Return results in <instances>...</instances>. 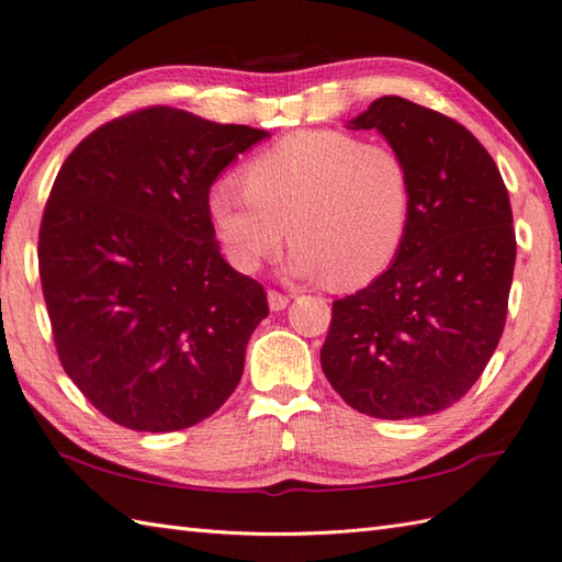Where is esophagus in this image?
<instances>
[{
	"instance_id": "obj_1",
	"label": "esophagus",
	"mask_w": 562,
	"mask_h": 562,
	"mask_svg": "<svg viewBox=\"0 0 562 562\" xmlns=\"http://www.w3.org/2000/svg\"><path fill=\"white\" fill-rule=\"evenodd\" d=\"M286 304H290V296H286V294H280L276 290L268 292V306H270V311H284Z\"/></svg>"
}]
</instances>
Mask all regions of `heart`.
I'll list each match as a JSON object with an SVG mask.
<instances>
[{
  "label": "heart",
  "mask_w": 562,
  "mask_h": 562,
  "mask_svg": "<svg viewBox=\"0 0 562 562\" xmlns=\"http://www.w3.org/2000/svg\"><path fill=\"white\" fill-rule=\"evenodd\" d=\"M244 187L207 193L215 237L241 270H256L286 237L296 278L359 286L393 263L412 217V177L400 155L335 128L278 140L244 169Z\"/></svg>",
  "instance_id": "1"
}]
</instances>
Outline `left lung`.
<instances>
[{
	"label": "left lung",
	"mask_w": 562,
	"mask_h": 562,
	"mask_svg": "<svg viewBox=\"0 0 562 562\" xmlns=\"http://www.w3.org/2000/svg\"><path fill=\"white\" fill-rule=\"evenodd\" d=\"M349 128H375L412 177V217L390 268L333 302L321 367L375 419H416L469 393L501 342L517 241L503 177L450 116L378 98Z\"/></svg>",
	"instance_id": "1"
}]
</instances>
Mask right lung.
Here are the masks:
<instances>
[{"mask_svg": "<svg viewBox=\"0 0 562 562\" xmlns=\"http://www.w3.org/2000/svg\"><path fill=\"white\" fill-rule=\"evenodd\" d=\"M268 136L146 108L64 160L37 241L43 294L64 371L114 424L189 428L239 385L268 299L222 258L207 193Z\"/></svg>", "mask_w": 562, "mask_h": 562, "instance_id": "1", "label": "right lung"}]
</instances>
